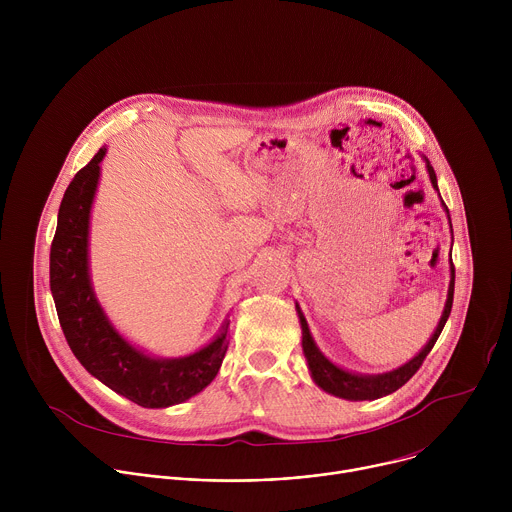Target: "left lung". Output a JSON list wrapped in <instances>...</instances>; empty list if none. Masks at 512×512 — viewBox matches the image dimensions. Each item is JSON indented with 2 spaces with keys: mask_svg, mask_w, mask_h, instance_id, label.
Returning a JSON list of instances; mask_svg holds the SVG:
<instances>
[{
  "mask_svg": "<svg viewBox=\"0 0 512 512\" xmlns=\"http://www.w3.org/2000/svg\"><path fill=\"white\" fill-rule=\"evenodd\" d=\"M423 160H425V168H427L431 186L437 190V194H440V188H437L435 172H433L429 160L427 158H423ZM442 206L448 212V206H446L444 200H442ZM448 221H450V212H448ZM450 229H452V221H450ZM454 281H456V269H454L452 255H450L448 300H446L442 318H440V322H437L431 338L427 340V344L409 362L401 364L399 369H393L389 373H379V375H360V373L346 371V369L338 367V364H334L328 356H324V352L318 348V344L312 338L310 326L306 322V316H304L300 304H296V312H298L300 326H302V348H304V356L308 360V371H310L312 381L322 391H326V393H330L334 397H340V399H348V401H375V399H381L385 395L395 393L399 387H403L419 371L421 362L431 352V348L437 342V338H440V334H442V330H444V326H446V322L450 318L452 304H454Z\"/></svg>",
  "mask_w": 512,
  "mask_h": 512,
  "instance_id": "left-lung-1",
  "label": "left lung"
}]
</instances>
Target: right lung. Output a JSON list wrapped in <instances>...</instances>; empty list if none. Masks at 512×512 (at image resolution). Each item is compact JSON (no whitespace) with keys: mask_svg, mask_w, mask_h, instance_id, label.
Instances as JSON below:
<instances>
[{"mask_svg":"<svg viewBox=\"0 0 512 512\" xmlns=\"http://www.w3.org/2000/svg\"><path fill=\"white\" fill-rule=\"evenodd\" d=\"M107 148L79 170L58 208L50 247V291L64 338L83 367L129 401L160 409L184 403L206 389L227 352L229 320L208 344L192 354L162 358L131 344L107 318L89 271V229L101 162Z\"/></svg>","mask_w":512,"mask_h":512,"instance_id":"add662e5","label":"right lung"}]
</instances>
